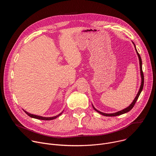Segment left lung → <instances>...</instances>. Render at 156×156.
I'll return each instance as SVG.
<instances>
[{
    "mask_svg": "<svg viewBox=\"0 0 156 156\" xmlns=\"http://www.w3.org/2000/svg\"><path fill=\"white\" fill-rule=\"evenodd\" d=\"M133 44H134L135 49H136V53H137V54H138V55L139 60H140V71H141V86H140V90H139V91H138V94H137V95H136L135 99H134V101H133V102L129 105V107H126V108H125V109H123V110H122L121 111H119V112H116V113H114V114H105V113H102V112H100V111L98 110L97 109H96V108H94V107L93 105L94 109L96 111H97V112H98V113H99L100 114H101V115H103L106 116V117H114V116H118V115H122V114H125V113L129 112V111H130V110L133 108V107H134V105H135L136 102L137 101V100H138V98H139V96H140V94H141V91H142V90H143V86H144V74H143V69H142V61H141V58L140 55L139 54V53L138 52V51H137V50H136V46H135V45L134 42H133Z\"/></svg>",
    "mask_w": 156,
    "mask_h": 156,
    "instance_id": "left-lung-1",
    "label": "left lung"
}]
</instances>
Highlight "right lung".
<instances>
[{
  "label": "right lung",
  "mask_w": 156,
  "mask_h": 156,
  "mask_svg": "<svg viewBox=\"0 0 156 156\" xmlns=\"http://www.w3.org/2000/svg\"><path fill=\"white\" fill-rule=\"evenodd\" d=\"M24 112L28 115L30 116V117H32V118H34V119H39V120H53V119H56L57 117H58L59 115H60L62 114V112H61L60 114H59L58 115L55 116V117H41V116H38V115H33V114H31L27 112H26L25 110H24Z\"/></svg>",
  "instance_id": "right-lung-1"
}]
</instances>
